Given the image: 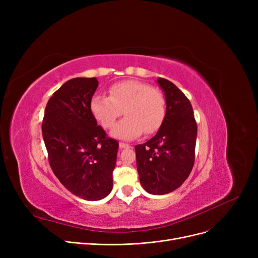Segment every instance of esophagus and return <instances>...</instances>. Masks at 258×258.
Here are the masks:
<instances>
[{"instance_id":"34e87169","label":"esophagus","mask_w":258,"mask_h":258,"mask_svg":"<svg viewBox=\"0 0 258 258\" xmlns=\"http://www.w3.org/2000/svg\"><path fill=\"white\" fill-rule=\"evenodd\" d=\"M119 146H120V148H130V147H131L130 144L123 143V142H120V143H119Z\"/></svg>"}]
</instances>
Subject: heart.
<instances>
[{"instance_id": "b5f03b06", "label": "heart", "mask_w": 258, "mask_h": 258, "mask_svg": "<svg viewBox=\"0 0 258 258\" xmlns=\"http://www.w3.org/2000/svg\"><path fill=\"white\" fill-rule=\"evenodd\" d=\"M108 92L110 96L94 95L90 108L95 119L104 128H111L123 110L126 117L114 126V137L132 140L143 132H157L163 123L166 100L164 95L151 85L130 79L114 84Z\"/></svg>"}]
</instances>
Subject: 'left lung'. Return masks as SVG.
<instances>
[{
  "mask_svg": "<svg viewBox=\"0 0 258 258\" xmlns=\"http://www.w3.org/2000/svg\"><path fill=\"white\" fill-rule=\"evenodd\" d=\"M157 81L165 95V119L155 136L135 151L145 191L166 195L179 188L192 170L198 126L185 94L165 78Z\"/></svg>",
  "mask_w": 258,
  "mask_h": 258,
  "instance_id": "1",
  "label": "left lung"
}]
</instances>
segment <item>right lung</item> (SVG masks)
Wrapping results in <instances>:
<instances>
[{
    "label": "right lung",
    "mask_w": 258,
    "mask_h": 258,
    "mask_svg": "<svg viewBox=\"0 0 258 258\" xmlns=\"http://www.w3.org/2000/svg\"><path fill=\"white\" fill-rule=\"evenodd\" d=\"M97 87L95 77L68 80L49 99L42 124L54 174L68 190L87 201L101 200L112 191L119 147L91 112Z\"/></svg>",
    "instance_id": "1"
}]
</instances>
